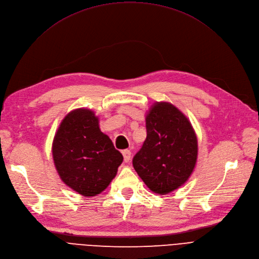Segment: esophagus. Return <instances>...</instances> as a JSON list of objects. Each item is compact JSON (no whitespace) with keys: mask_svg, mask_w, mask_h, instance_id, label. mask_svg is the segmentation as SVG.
<instances>
[{"mask_svg":"<svg viewBox=\"0 0 259 259\" xmlns=\"http://www.w3.org/2000/svg\"><path fill=\"white\" fill-rule=\"evenodd\" d=\"M122 155H123V158H124V162H128L131 160V151L130 150H124L122 152Z\"/></svg>","mask_w":259,"mask_h":259,"instance_id":"1","label":"esophagus"}]
</instances>
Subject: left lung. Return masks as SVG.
Returning a JSON list of instances; mask_svg holds the SVG:
<instances>
[{"label": "left lung", "instance_id": "8db88e82", "mask_svg": "<svg viewBox=\"0 0 259 259\" xmlns=\"http://www.w3.org/2000/svg\"><path fill=\"white\" fill-rule=\"evenodd\" d=\"M145 125L146 139L133 165L152 192L166 195L191 177L198 157V140L189 118L166 101L150 107Z\"/></svg>", "mask_w": 259, "mask_h": 259}]
</instances>
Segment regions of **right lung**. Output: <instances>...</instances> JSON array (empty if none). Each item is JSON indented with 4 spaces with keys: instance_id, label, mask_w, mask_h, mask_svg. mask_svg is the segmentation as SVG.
<instances>
[{
    "instance_id": "obj_1",
    "label": "right lung",
    "mask_w": 259,
    "mask_h": 259,
    "mask_svg": "<svg viewBox=\"0 0 259 259\" xmlns=\"http://www.w3.org/2000/svg\"><path fill=\"white\" fill-rule=\"evenodd\" d=\"M52 153L61 180L84 197L102 193L123 161L122 154L101 132L99 117L83 107L71 110L61 121Z\"/></svg>"
}]
</instances>
